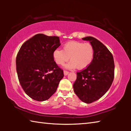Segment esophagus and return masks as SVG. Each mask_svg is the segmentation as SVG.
Wrapping results in <instances>:
<instances>
[{"mask_svg": "<svg viewBox=\"0 0 131 131\" xmlns=\"http://www.w3.org/2000/svg\"><path fill=\"white\" fill-rule=\"evenodd\" d=\"M63 74L65 76H67V75L69 74V72L68 71H66V70H64L63 71Z\"/></svg>", "mask_w": 131, "mask_h": 131, "instance_id": "34e87169", "label": "esophagus"}]
</instances>
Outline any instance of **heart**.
Wrapping results in <instances>:
<instances>
[{"mask_svg": "<svg viewBox=\"0 0 131 131\" xmlns=\"http://www.w3.org/2000/svg\"><path fill=\"white\" fill-rule=\"evenodd\" d=\"M94 48L90 43L79 41H69L64 44L63 50L57 49L52 53L55 62L58 65H63L70 59L65 66L69 69L77 68L85 69L92 63L94 57Z\"/></svg>", "mask_w": 131, "mask_h": 131, "instance_id": "1", "label": "heart"}]
</instances>
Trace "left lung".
Segmentation results:
<instances>
[{
	"instance_id": "1",
	"label": "left lung",
	"mask_w": 131,
	"mask_h": 131,
	"mask_svg": "<svg viewBox=\"0 0 131 131\" xmlns=\"http://www.w3.org/2000/svg\"><path fill=\"white\" fill-rule=\"evenodd\" d=\"M89 41L94 47L95 54L92 63L85 69L77 73L73 90L80 100L91 103L98 100L109 89L113 81V57L107 48L91 36L82 39Z\"/></svg>"
}]
</instances>
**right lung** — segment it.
Listing matches in <instances>:
<instances>
[{
  "label": "right lung",
  "instance_id": "add662e5",
  "mask_svg": "<svg viewBox=\"0 0 131 131\" xmlns=\"http://www.w3.org/2000/svg\"><path fill=\"white\" fill-rule=\"evenodd\" d=\"M61 45L58 36L37 34L24 43L16 58L17 73L24 91L37 101L47 100L56 91L63 72L52 58Z\"/></svg>",
  "mask_w": 131,
  "mask_h": 131
}]
</instances>
